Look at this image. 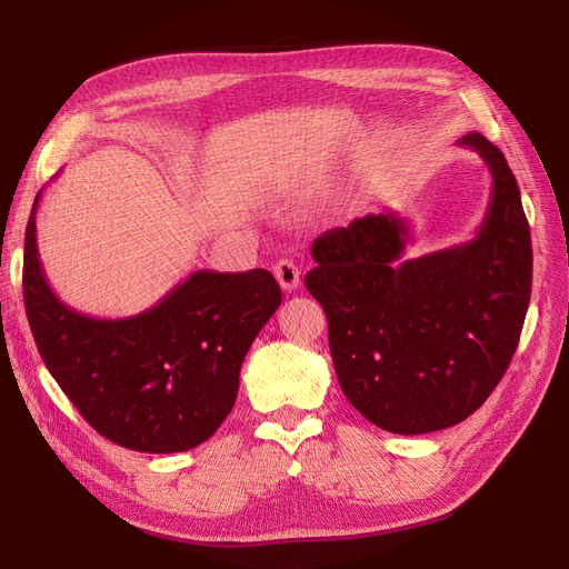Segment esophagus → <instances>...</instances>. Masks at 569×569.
Returning a JSON list of instances; mask_svg holds the SVG:
<instances>
[{
    "label": "esophagus",
    "mask_w": 569,
    "mask_h": 569,
    "mask_svg": "<svg viewBox=\"0 0 569 569\" xmlns=\"http://www.w3.org/2000/svg\"><path fill=\"white\" fill-rule=\"evenodd\" d=\"M274 278H278L280 287L284 291H295L301 284V270L295 261H289V258H282V261L274 263Z\"/></svg>",
    "instance_id": "34e87169"
}]
</instances>
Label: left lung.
Here are the masks:
<instances>
[{
    "label": "left lung",
    "instance_id": "left-lung-1",
    "mask_svg": "<svg viewBox=\"0 0 569 569\" xmlns=\"http://www.w3.org/2000/svg\"><path fill=\"white\" fill-rule=\"evenodd\" d=\"M491 173L470 242L403 261L408 222L368 213L322 232L306 289L320 301L341 391L372 425L427 435L462 422L508 370L531 295L520 187L496 144L470 132Z\"/></svg>",
    "mask_w": 569,
    "mask_h": 569
}]
</instances>
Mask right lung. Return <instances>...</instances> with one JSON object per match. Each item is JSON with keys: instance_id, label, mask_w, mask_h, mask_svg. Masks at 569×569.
I'll return each instance as SVG.
<instances>
[{"instance_id": "right-lung-1", "label": "right lung", "mask_w": 569, "mask_h": 569, "mask_svg": "<svg viewBox=\"0 0 569 569\" xmlns=\"http://www.w3.org/2000/svg\"><path fill=\"white\" fill-rule=\"evenodd\" d=\"M32 203L23 301L47 370L101 437L142 453H180L230 416L239 370L282 303L263 268L197 270L147 311L101 320L51 291L38 253Z\"/></svg>"}]
</instances>
